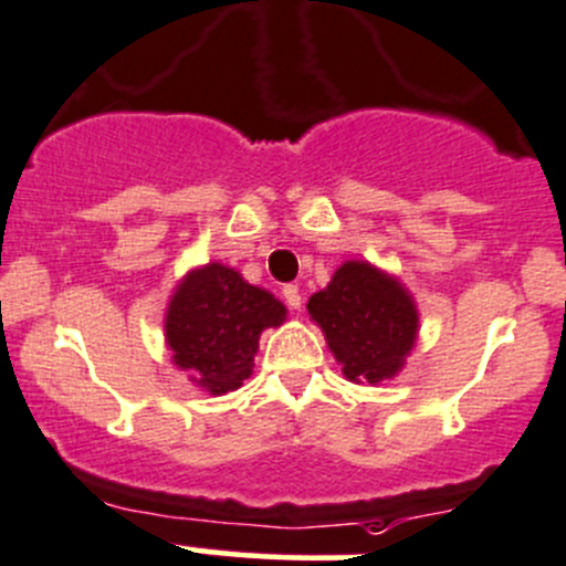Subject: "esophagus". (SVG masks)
I'll list each match as a JSON object with an SVG mask.
<instances>
[{"label": "esophagus", "mask_w": 566, "mask_h": 566, "mask_svg": "<svg viewBox=\"0 0 566 566\" xmlns=\"http://www.w3.org/2000/svg\"><path fill=\"white\" fill-rule=\"evenodd\" d=\"M283 300H285V305L291 307V311H300V307H302V294H300V289H296V285H283Z\"/></svg>", "instance_id": "1"}]
</instances>
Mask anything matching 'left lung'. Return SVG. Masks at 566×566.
Returning <instances> with one entry per match:
<instances>
[{"instance_id":"left-lung-1","label":"left lung","mask_w":566,"mask_h":566,"mask_svg":"<svg viewBox=\"0 0 566 566\" xmlns=\"http://www.w3.org/2000/svg\"><path fill=\"white\" fill-rule=\"evenodd\" d=\"M340 371L355 385H379L405 368L418 340V305L407 285L368 261H344L307 300Z\"/></svg>"}]
</instances>
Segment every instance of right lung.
<instances>
[{
	"instance_id": "right-lung-1",
	"label": "right lung",
	"mask_w": 566,
	"mask_h": 566,
	"mask_svg": "<svg viewBox=\"0 0 566 566\" xmlns=\"http://www.w3.org/2000/svg\"><path fill=\"white\" fill-rule=\"evenodd\" d=\"M285 313L275 294L211 261L189 270L172 289L165 311V344L189 382L222 396L253 374L261 333L281 327Z\"/></svg>"
}]
</instances>
